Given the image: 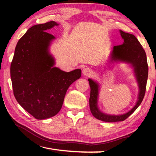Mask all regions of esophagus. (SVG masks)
I'll use <instances>...</instances> for the list:
<instances>
[{"mask_svg":"<svg viewBox=\"0 0 156 156\" xmlns=\"http://www.w3.org/2000/svg\"><path fill=\"white\" fill-rule=\"evenodd\" d=\"M83 74L84 76H89L92 74V70L91 69L86 67L83 69Z\"/></svg>","mask_w":156,"mask_h":156,"instance_id":"esophagus-1","label":"esophagus"}]
</instances>
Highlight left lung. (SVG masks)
I'll use <instances>...</instances> for the list:
<instances>
[{
    "instance_id": "obj_1",
    "label": "left lung",
    "mask_w": 156,
    "mask_h": 156,
    "mask_svg": "<svg viewBox=\"0 0 156 156\" xmlns=\"http://www.w3.org/2000/svg\"><path fill=\"white\" fill-rule=\"evenodd\" d=\"M120 33L123 38L124 43L120 45L113 47V51L111 54V62L120 61L129 63L133 67L139 87L138 101L135 106L125 114L115 115L102 113L98 107L99 85L96 82L89 78L88 80L91 88L89 98V107L91 112L95 118L104 122H114L126 119L141 104L146 91L149 70L146 53L135 36L124 32L121 30H120Z\"/></svg>"
}]
</instances>
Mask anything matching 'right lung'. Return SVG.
I'll list each match as a JSON object with an SVG mask.
<instances>
[{
	"label": "right lung",
	"mask_w": 156,
	"mask_h": 156,
	"mask_svg": "<svg viewBox=\"0 0 156 156\" xmlns=\"http://www.w3.org/2000/svg\"><path fill=\"white\" fill-rule=\"evenodd\" d=\"M55 21L30 27L18 41L10 67L14 95L23 109L36 119L56 115L67 89L80 78L81 69L65 72L54 67L49 47L55 37L47 30Z\"/></svg>",
	"instance_id": "obj_1"
}]
</instances>
